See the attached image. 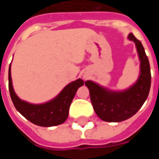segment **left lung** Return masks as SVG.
Returning a JSON list of instances; mask_svg holds the SVG:
<instances>
[{
  "instance_id": "1",
  "label": "left lung",
  "mask_w": 159,
  "mask_h": 159,
  "mask_svg": "<svg viewBox=\"0 0 159 159\" xmlns=\"http://www.w3.org/2000/svg\"><path fill=\"white\" fill-rule=\"evenodd\" d=\"M128 38L134 42L140 61V75L136 82L122 91L108 89L93 81L85 82L93 110L106 122H122L134 116L142 107L150 91L151 69L145 49L132 33L129 34Z\"/></svg>"
}]
</instances>
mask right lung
Returning a JSON list of instances; mask_svg holds the SVG:
<instances>
[{
  "label": "right lung",
  "instance_id": "obj_1",
  "mask_svg": "<svg viewBox=\"0 0 159 159\" xmlns=\"http://www.w3.org/2000/svg\"><path fill=\"white\" fill-rule=\"evenodd\" d=\"M84 84L82 79H77L67 84L62 91L52 100L42 104H31L19 99L12 87L11 64L8 70V87L10 96L19 113L36 125L52 127L65 123L69 115V108L76 91Z\"/></svg>",
  "mask_w": 159,
  "mask_h": 159
}]
</instances>
